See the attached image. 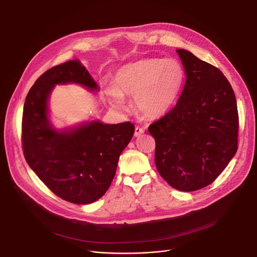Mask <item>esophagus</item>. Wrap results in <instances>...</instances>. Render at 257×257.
<instances>
[{"label":"esophagus","mask_w":257,"mask_h":257,"mask_svg":"<svg viewBox=\"0 0 257 257\" xmlns=\"http://www.w3.org/2000/svg\"><path fill=\"white\" fill-rule=\"evenodd\" d=\"M143 133H145V129L144 128H141V127H135V130H134V136H141Z\"/></svg>","instance_id":"obj_1"}]
</instances>
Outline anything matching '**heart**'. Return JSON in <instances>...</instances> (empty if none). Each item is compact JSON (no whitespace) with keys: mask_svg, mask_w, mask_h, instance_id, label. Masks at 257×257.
Returning <instances> with one entry per match:
<instances>
[{"mask_svg":"<svg viewBox=\"0 0 257 257\" xmlns=\"http://www.w3.org/2000/svg\"><path fill=\"white\" fill-rule=\"evenodd\" d=\"M184 79V67L178 60L149 58L121 68L113 87L105 92L112 106L123 109L124 96L134 97L136 110L148 118H157L173 107Z\"/></svg>","mask_w":257,"mask_h":257,"instance_id":"b5f03b06","label":"heart"}]
</instances>
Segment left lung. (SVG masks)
Returning <instances> with one entry per match:
<instances>
[{
	"instance_id": "obj_1",
	"label": "left lung",
	"mask_w": 257,
	"mask_h": 257,
	"mask_svg": "<svg viewBox=\"0 0 257 257\" xmlns=\"http://www.w3.org/2000/svg\"><path fill=\"white\" fill-rule=\"evenodd\" d=\"M186 72L176 106L148 131L155 139L160 176L180 191L213 183L237 150L238 114L233 90L215 66L177 49Z\"/></svg>"
}]
</instances>
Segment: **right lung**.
I'll return each instance as SVG.
<instances>
[{"instance_id":"obj_1","label":"right lung","mask_w":257,"mask_h":257,"mask_svg":"<svg viewBox=\"0 0 257 257\" xmlns=\"http://www.w3.org/2000/svg\"><path fill=\"white\" fill-rule=\"evenodd\" d=\"M78 83L99 88L78 60L50 68L30 89L23 112L22 142L26 161L57 196L88 204L103 196L115 175L117 161L134 134L130 122L100 121L57 130L48 119V98L56 84Z\"/></svg>"}]
</instances>
